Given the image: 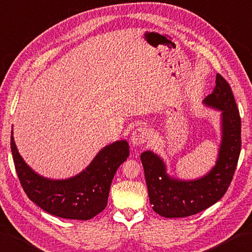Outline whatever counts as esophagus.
<instances>
[{"mask_svg": "<svg viewBox=\"0 0 252 252\" xmlns=\"http://www.w3.org/2000/svg\"><path fill=\"white\" fill-rule=\"evenodd\" d=\"M147 140H149V131L145 127L140 126L132 132L130 142L133 146H137L144 144Z\"/></svg>", "mask_w": 252, "mask_h": 252, "instance_id": "obj_1", "label": "esophagus"}]
</instances>
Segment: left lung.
<instances>
[{
    "mask_svg": "<svg viewBox=\"0 0 252 252\" xmlns=\"http://www.w3.org/2000/svg\"><path fill=\"white\" fill-rule=\"evenodd\" d=\"M203 103L220 111V144L215 165L204 176L182 180L167 174V167L154 152L141 154L150 203L167 219L187 218L210 208L227 191L237 166L241 147V121L229 84L220 74L215 87Z\"/></svg>",
    "mask_w": 252,
    "mask_h": 252,
    "instance_id": "1",
    "label": "left lung"
}]
</instances>
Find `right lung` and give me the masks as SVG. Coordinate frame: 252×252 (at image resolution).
<instances>
[{"instance_id": "right-lung-1", "label": "right lung", "mask_w": 252, "mask_h": 252, "mask_svg": "<svg viewBox=\"0 0 252 252\" xmlns=\"http://www.w3.org/2000/svg\"><path fill=\"white\" fill-rule=\"evenodd\" d=\"M11 149L15 169L28 198L49 214L81 220H91L105 210L113 176L130 154L126 140L116 141L98 152L80 174L66 179H50L37 174L23 159L13 129Z\"/></svg>"}]
</instances>
